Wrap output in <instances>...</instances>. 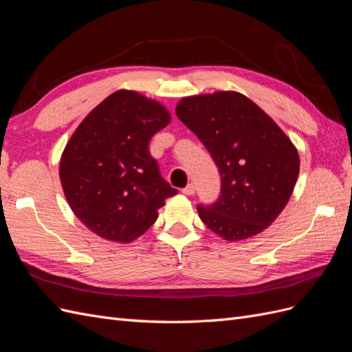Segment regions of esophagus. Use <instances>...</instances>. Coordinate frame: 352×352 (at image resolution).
Returning <instances> with one entry per match:
<instances>
[{
    "label": "esophagus",
    "mask_w": 352,
    "mask_h": 352,
    "mask_svg": "<svg viewBox=\"0 0 352 352\" xmlns=\"http://www.w3.org/2000/svg\"><path fill=\"white\" fill-rule=\"evenodd\" d=\"M182 192H184L185 195H194V194H195V186H194V184H188V185L182 189Z\"/></svg>",
    "instance_id": "esophagus-1"
}]
</instances>
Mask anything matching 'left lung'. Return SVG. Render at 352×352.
Here are the masks:
<instances>
[{
	"mask_svg": "<svg viewBox=\"0 0 352 352\" xmlns=\"http://www.w3.org/2000/svg\"><path fill=\"white\" fill-rule=\"evenodd\" d=\"M176 114L204 144L221 176L219 199L197 207L202 223L232 242L269 228L300 173L289 138L257 104L233 91L185 97Z\"/></svg>",
	"mask_w": 352,
	"mask_h": 352,
	"instance_id": "8db88e82",
	"label": "left lung"
}]
</instances>
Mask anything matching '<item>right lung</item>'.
I'll return each instance as SVG.
<instances>
[{
	"label": "right lung",
	"mask_w": 352,
	"mask_h": 352,
	"mask_svg": "<svg viewBox=\"0 0 352 352\" xmlns=\"http://www.w3.org/2000/svg\"><path fill=\"white\" fill-rule=\"evenodd\" d=\"M168 123L163 104L120 89L78 126L61 154L60 180L74 216L91 232L132 242L177 194L148 151L151 138Z\"/></svg>",
	"instance_id": "right-lung-1"
}]
</instances>
